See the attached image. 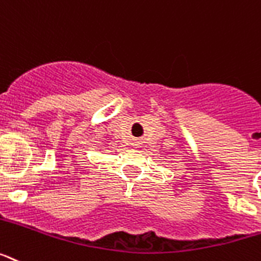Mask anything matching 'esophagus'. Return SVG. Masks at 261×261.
<instances>
[{
    "mask_svg": "<svg viewBox=\"0 0 261 261\" xmlns=\"http://www.w3.org/2000/svg\"><path fill=\"white\" fill-rule=\"evenodd\" d=\"M141 144H142V142L140 141V140H133L132 145H135L136 148H140V145H141Z\"/></svg>",
    "mask_w": 261,
    "mask_h": 261,
    "instance_id": "esophagus-1",
    "label": "esophagus"
}]
</instances>
